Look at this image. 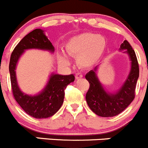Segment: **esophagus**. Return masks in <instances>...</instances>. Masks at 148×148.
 <instances>
[{
    "instance_id": "esophagus-1",
    "label": "esophagus",
    "mask_w": 148,
    "mask_h": 148,
    "mask_svg": "<svg viewBox=\"0 0 148 148\" xmlns=\"http://www.w3.org/2000/svg\"><path fill=\"white\" fill-rule=\"evenodd\" d=\"M83 77V74L81 73L80 72H77L75 73V77L76 79H79V78H81Z\"/></svg>"
}]
</instances>
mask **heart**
Masks as SVG:
<instances>
[{
    "instance_id": "b5f03b06",
    "label": "heart",
    "mask_w": 148,
    "mask_h": 148,
    "mask_svg": "<svg viewBox=\"0 0 148 148\" xmlns=\"http://www.w3.org/2000/svg\"><path fill=\"white\" fill-rule=\"evenodd\" d=\"M106 47V41L103 36L84 33L71 38L66 44V51L71 55L77 57L79 65L89 67L100 59ZM60 59L63 63H70L69 57L65 53L60 54Z\"/></svg>"
}]
</instances>
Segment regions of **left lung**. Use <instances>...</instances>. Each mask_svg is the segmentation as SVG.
I'll return each mask as SVG.
<instances>
[{
    "mask_svg": "<svg viewBox=\"0 0 148 148\" xmlns=\"http://www.w3.org/2000/svg\"><path fill=\"white\" fill-rule=\"evenodd\" d=\"M126 49L124 52L129 55L131 60V71L119 91L116 93H108L102 86L98 79L94 70L89 71L86 75V78L89 82V89L86 96V102L90 109L98 116L112 117L122 112L135 96V88L139 77V65L134 50L127 40L121 45L119 50Z\"/></svg>",
    "mask_w": 148,
    "mask_h": 148,
    "instance_id": "1",
    "label": "left lung"
}]
</instances>
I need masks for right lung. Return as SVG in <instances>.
Instances as JSON below:
<instances>
[{"instance_id":"1","label":"right lung","mask_w":148,"mask_h":148,"mask_svg":"<svg viewBox=\"0 0 148 148\" xmlns=\"http://www.w3.org/2000/svg\"><path fill=\"white\" fill-rule=\"evenodd\" d=\"M39 49L55 51L53 45L45 36L44 31L36 29L28 34L16 46L11 53L9 62L13 95L19 106L29 116L36 119H45L53 116L62 106L67 86L75 80L73 74L62 75L52 73L44 90L36 96L24 93L18 86L16 68L18 59L26 49Z\"/></svg>"}]
</instances>
